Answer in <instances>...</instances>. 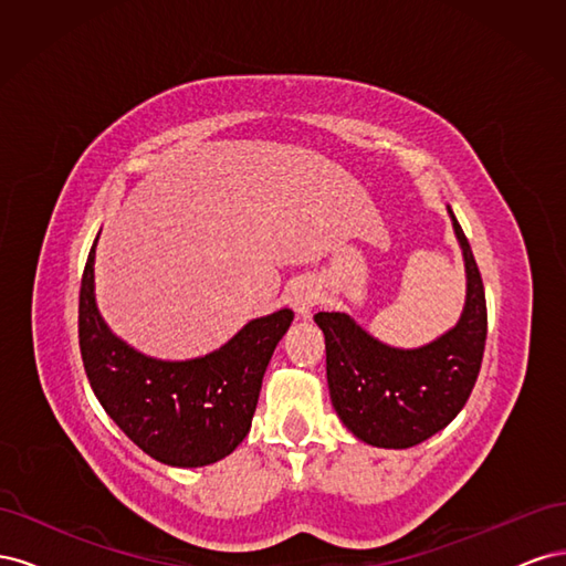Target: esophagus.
I'll list each match as a JSON object with an SVG mask.
<instances>
[{
  "instance_id": "34e87169",
  "label": "esophagus",
  "mask_w": 566,
  "mask_h": 566,
  "mask_svg": "<svg viewBox=\"0 0 566 566\" xmlns=\"http://www.w3.org/2000/svg\"><path fill=\"white\" fill-rule=\"evenodd\" d=\"M290 304H293L297 316L306 318L318 304V290L314 285H300L293 290V295H290Z\"/></svg>"
}]
</instances>
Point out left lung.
Wrapping results in <instances>:
<instances>
[{
    "label": "left lung",
    "instance_id": "left-lung-1",
    "mask_svg": "<svg viewBox=\"0 0 566 566\" xmlns=\"http://www.w3.org/2000/svg\"><path fill=\"white\" fill-rule=\"evenodd\" d=\"M465 256L468 300L455 328L418 349L370 337L342 312H318L325 375L339 420L380 449H408L443 430L468 403L486 345V295L472 248L449 208Z\"/></svg>",
    "mask_w": 566,
    "mask_h": 566
}]
</instances>
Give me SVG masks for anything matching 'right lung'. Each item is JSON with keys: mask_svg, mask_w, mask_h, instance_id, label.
Returning <instances> with one entry per match:
<instances>
[{"mask_svg": "<svg viewBox=\"0 0 566 566\" xmlns=\"http://www.w3.org/2000/svg\"><path fill=\"white\" fill-rule=\"evenodd\" d=\"M96 241L82 273L77 318L96 399L136 447L165 465L202 468L227 458L250 432L271 354L295 314L254 318L224 347L191 361L144 356L115 337L96 310Z\"/></svg>", "mask_w": 566, "mask_h": 566, "instance_id": "obj_1", "label": "right lung"}]
</instances>
